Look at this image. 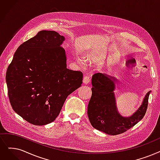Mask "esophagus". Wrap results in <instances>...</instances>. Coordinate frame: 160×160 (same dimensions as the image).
I'll list each match as a JSON object with an SVG mask.
<instances>
[{
	"instance_id": "34e87169",
	"label": "esophagus",
	"mask_w": 160,
	"mask_h": 160,
	"mask_svg": "<svg viewBox=\"0 0 160 160\" xmlns=\"http://www.w3.org/2000/svg\"><path fill=\"white\" fill-rule=\"evenodd\" d=\"M89 81H90V78H89V76H85L84 78H83V82H84L86 84H88L89 82Z\"/></svg>"
}]
</instances>
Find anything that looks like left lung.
<instances>
[{
  "label": "left lung",
  "instance_id": "1",
  "mask_svg": "<svg viewBox=\"0 0 160 160\" xmlns=\"http://www.w3.org/2000/svg\"><path fill=\"white\" fill-rule=\"evenodd\" d=\"M116 79L106 74L95 73L92 79V95L88 106V116L92 126L108 135L124 133L142 119L147 112L149 95L131 116L123 117L117 110L114 91Z\"/></svg>",
  "mask_w": 160,
  "mask_h": 160
}]
</instances>
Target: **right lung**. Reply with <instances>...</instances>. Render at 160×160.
<instances>
[{
  "label": "right lung",
  "mask_w": 160,
  "mask_h": 160,
  "mask_svg": "<svg viewBox=\"0 0 160 160\" xmlns=\"http://www.w3.org/2000/svg\"><path fill=\"white\" fill-rule=\"evenodd\" d=\"M65 37L41 31L21 44L6 74L13 110L33 125L44 126L58 116L67 97L81 86L83 74L67 68Z\"/></svg>",
  "instance_id": "obj_1"
}]
</instances>
